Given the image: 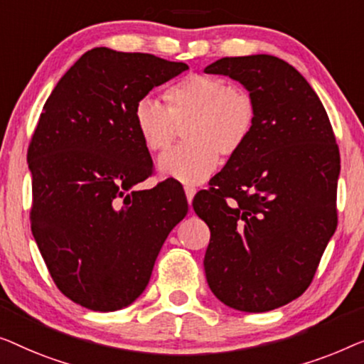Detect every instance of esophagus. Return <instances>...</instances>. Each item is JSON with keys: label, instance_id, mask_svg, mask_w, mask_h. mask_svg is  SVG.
Returning a JSON list of instances; mask_svg holds the SVG:
<instances>
[{"label": "esophagus", "instance_id": "1", "mask_svg": "<svg viewBox=\"0 0 364 364\" xmlns=\"http://www.w3.org/2000/svg\"><path fill=\"white\" fill-rule=\"evenodd\" d=\"M184 193H186V199H188V203L191 204V203H193L194 194H196V188H194V186H184Z\"/></svg>", "mask_w": 364, "mask_h": 364}]
</instances>
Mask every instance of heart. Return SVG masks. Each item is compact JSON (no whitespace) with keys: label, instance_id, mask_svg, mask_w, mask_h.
I'll return each mask as SVG.
<instances>
[{"label":"heart","instance_id":"heart-1","mask_svg":"<svg viewBox=\"0 0 364 364\" xmlns=\"http://www.w3.org/2000/svg\"><path fill=\"white\" fill-rule=\"evenodd\" d=\"M166 107L141 97L132 120L148 151H163L180 136L183 145L158 160V171L186 184L208 180L223 155L234 158L247 146L257 125V104L244 87L209 74H188L165 90Z\"/></svg>","mask_w":364,"mask_h":364}]
</instances>
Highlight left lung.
Masks as SVG:
<instances>
[{
	"label": "left lung",
	"instance_id": "obj_1",
	"mask_svg": "<svg viewBox=\"0 0 364 364\" xmlns=\"http://www.w3.org/2000/svg\"><path fill=\"white\" fill-rule=\"evenodd\" d=\"M204 73L240 82L257 104L247 146L193 199L211 231L208 285L234 310L279 309L309 289L335 234V133L309 82L275 55L223 58Z\"/></svg>",
	"mask_w": 364,
	"mask_h": 364
}]
</instances>
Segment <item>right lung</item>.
Returning <instances> with one entry per match:
<instances>
[{
    "mask_svg": "<svg viewBox=\"0 0 364 364\" xmlns=\"http://www.w3.org/2000/svg\"><path fill=\"white\" fill-rule=\"evenodd\" d=\"M184 63L95 48L46 100L28 150L31 231L58 289L95 311L129 306L150 282L168 234L188 213L183 188L133 189L153 171L133 107Z\"/></svg>",
    "mask_w": 364,
    "mask_h": 364,
    "instance_id": "1",
    "label": "right lung"
}]
</instances>
